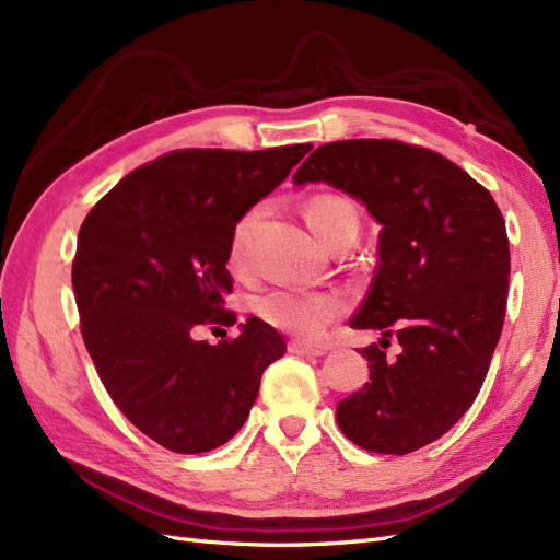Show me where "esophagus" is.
Returning a JSON list of instances; mask_svg holds the SVG:
<instances>
[{
	"label": "esophagus",
	"mask_w": 560,
	"mask_h": 560,
	"mask_svg": "<svg viewBox=\"0 0 560 560\" xmlns=\"http://www.w3.org/2000/svg\"><path fill=\"white\" fill-rule=\"evenodd\" d=\"M290 352L292 354H308V358H319V354H325L327 348L315 346V343H303V341H290Z\"/></svg>",
	"instance_id": "obj_1"
}]
</instances>
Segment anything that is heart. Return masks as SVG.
Listing matches in <instances>:
<instances>
[{
    "label": "heart",
    "instance_id": "obj_1",
    "mask_svg": "<svg viewBox=\"0 0 560 560\" xmlns=\"http://www.w3.org/2000/svg\"><path fill=\"white\" fill-rule=\"evenodd\" d=\"M306 222L317 238L327 247L336 243L352 241L358 235V210L346 196L331 191L315 194L303 206ZM259 208L247 210L238 222L233 224L226 259L233 270H243L247 266V252L254 224H257ZM346 299L338 292H303L282 287L254 301V311L266 325L290 331L301 338H313L325 329L331 319L346 313Z\"/></svg>",
    "mask_w": 560,
    "mask_h": 560
}]
</instances>
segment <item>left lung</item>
I'll list each match as a JSON object with an SVG mask.
<instances>
[{"label": "left lung", "instance_id": "left-lung-1", "mask_svg": "<svg viewBox=\"0 0 560 560\" xmlns=\"http://www.w3.org/2000/svg\"><path fill=\"white\" fill-rule=\"evenodd\" d=\"M294 182L338 186L383 224L374 282L350 319L383 338L362 350L369 383L338 401V428L371 453L436 442L477 399L502 334L510 238L498 202L460 165L399 140L322 144Z\"/></svg>", "mask_w": 560, "mask_h": 560}]
</instances>
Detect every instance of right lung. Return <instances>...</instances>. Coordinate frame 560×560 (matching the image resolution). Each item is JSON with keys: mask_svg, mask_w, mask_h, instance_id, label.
<instances>
[{"mask_svg": "<svg viewBox=\"0 0 560 560\" xmlns=\"http://www.w3.org/2000/svg\"><path fill=\"white\" fill-rule=\"evenodd\" d=\"M311 149L167 151L135 167L83 219L72 261L83 343L121 413L167 451L226 444L266 366L287 350L257 317L217 346L194 334L235 325L226 308L233 224Z\"/></svg>", "mask_w": 560, "mask_h": 560, "instance_id": "1", "label": "right lung"}]
</instances>
